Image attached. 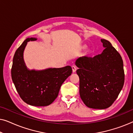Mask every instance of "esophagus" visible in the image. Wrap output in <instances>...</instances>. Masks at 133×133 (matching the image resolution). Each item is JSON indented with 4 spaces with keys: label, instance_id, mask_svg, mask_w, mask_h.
<instances>
[{
    "label": "esophagus",
    "instance_id": "1",
    "mask_svg": "<svg viewBox=\"0 0 133 133\" xmlns=\"http://www.w3.org/2000/svg\"><path fill=\"white\" fill-rule=\"evenodd\" d=\"M76 70H77V68L75 66H72V72H75L76 71Z\"/></svg>",
    "mask_w": 133,
    "mask_h": 133
}]
</instances>
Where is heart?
Here are the masks:
<instances>
[{
    "label": "heart",
    "instance_id": "obj_1",
    "mask_svg": "<svg viewBox=\"0 0 133 133\" xmlns=\"http://www.w3.org/2000/svg\"><path fill=\"white\" fill-rule=\"evenodd\" d=\"M87 52H85V53H86V54H87Z\"/></svg>",
    "mask_w": 133,
    "mask_h": 133
}]
</instances>
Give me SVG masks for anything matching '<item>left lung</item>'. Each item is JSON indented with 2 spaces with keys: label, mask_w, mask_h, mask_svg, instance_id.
Wrapping results in <instances>:
<instances>
[{
  "label": "left lung",
  "mask_w": 133,
  "mask_h": 133,
  "mask_svg": "<svg viewBox=\"0 0 133 133\" xmlns=\"http://www.w3.org/2000/svg\"><path fill=\"white\" fill-rule=\"evenodd\" d=\"M105 50L93 57L83 56L76 61L79 69V93L87 107H110L117 99L125 81L121 56L110 42L101 39Z\"/></svg>",
  "instance_id": "1"
}]
</instances>
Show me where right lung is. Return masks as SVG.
I'll return each instance as SVG.
<instances>
[{
  "label": "right lung",
  "instance_id": "obj_1",
  "mask_svg": "<svg viewBox=\"0 0 133 133\" xmlns=\"http://www.w3.org/2000/svg\"><path fill=\"white\" fill-rule=\"evenodd\" d=\"M36 38L26 39L14 54L11 68L12 82L20 97L25 103L36 107L48 106L57 97L62 83L72 73L66 66L42 71L27 70L23 59L26 43Z\"/></svg>",
  "mask_w": 133,
  "mask_h": 133
}]
</instances>
